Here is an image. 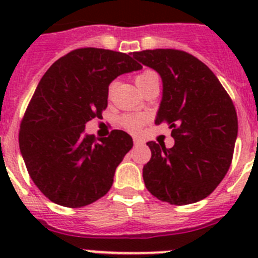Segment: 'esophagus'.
Here are the masks:
<instances>
[{"label":"esophagus","mask_w":258,"mask_h":258,"mask_svg":"<svg viewBox=\"0 0 258 258\" xmlns=\"http://www.w3.org/2000/svg\"><path fill=\"white\" fill-rule=\"evenodd\" d=\"M133 142H134V146H140L142 145L143 141H141L140 138H133Z\"/></svg>","instance_id":"34e87169"}]
</instances>
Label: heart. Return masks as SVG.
Segmentation results:
<instances>
[{
    "label": "heart",
    "mask_w": 258,
    "mask_h": 258,
    "mask_svg": "<svg viewBox=\"0 0 258 258\" xmlns=\"http://www.w3.org/2000/svg\"><path fill=\"white\" fill-rule=\"evenodd\" d=\"M134 80H136L137 86H138V88L141 89V92H142L143 89H145L147 85L159 81V76H157V74L155 72L154 70H145V71H142L141 74L137 75L136 79ZM113 88H115V83L109 84L108 92H107L108 93V97H111V95H112ZM146 121H147L146 116L132 115V113L121 116V118H120V124H121V126L125 127L127 132H132V133H137V132H140V129L143 126V125H145Z\"/></svg>",
    "instance_id": "b5f03b06"
}]
</instances>
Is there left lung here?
Returning <instances> with one entry per match:
<instances>
[{
	"mask_svg": "<svg viewBox=\"0 0 258 258\" xmlns=\"http://www.w3.org/2000/svg\"><path fill=\"white\" fill-rule=\"evenodd\" d=\"M163 80L155 124L169 125L174 146L147 143L151 159L143 181L161 202L186 206L211 195L226 175L238 136L235 106L216 75L183 50L133 52Z\"/></svg>",
	"mask_w": 258,
	"mask_h": 258,
	"instance_id": "1",
	"label": "left lung"
}]
</instances>
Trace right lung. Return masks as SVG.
Returning a JSON list of instances; mask_svg holds the SVG:
<instances>
[{
	"mask_svg": "<svg viewBox=\"0 0 258 258\" xmlns=\"http://www.w3.org/2000/svg\"><path fill=\"white\" fill-rule=\"evenodd\" d=\"M132 52L72 50L46 71L20 122L19 147L38 190L52 203L81 208L104 197L117 165L133 147L122 131L102 140L85 124L107 108L108 85L142 66Z\"/></svg>",
	"mask_w": 258,
	"mask_h": 258,
	"instance_id": "right-lung-1",
	"label": "right lung"
}]
</instances>
